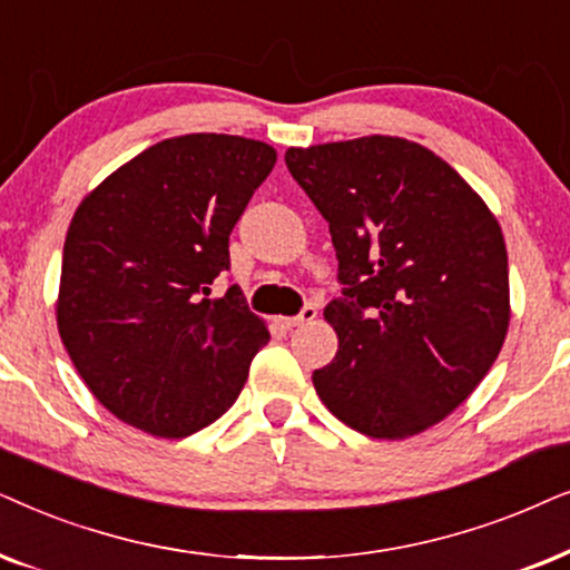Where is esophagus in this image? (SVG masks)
Listing matches in <instances>:
<instances>
[{
	"instance_id": "34e87169",
	"label": "esophagus",
	"mask_w": 570,
	"mask_h": 570,
	"mask_svg": "<svg viewBox=\"0 0 570 570\" xmlns=\"http://www.w3.org/2000/svg\"><path fill=\"white\" fill-rule=\"evenodd\" d=\"M315 317H317V307H315V305H307L305 309H302L299 315H294V317H278V325H281V328H299V325L313 323Z\"/></svg>"
}]
</instances>
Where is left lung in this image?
Segmentation results:
<instances>
[{
  "label": "left lung",
  "instance_id": "obj_1",
  "mask_svg": "<svg viewBox=\"0 0 570 570\" xmlns=\"http://www.w3.org/2000/svg\"><path fill=\"white\" fill-rule=\"evenodd\" d=\"M284 158L328 222L346 286L323 309L338 352L313 373L317 396L362 435H420L472 396L503 348V229L472 185L414 140L364 135Z\"/></svg>",
  "mask_w": 570,
  "mask_h": 570
}]
</instances>
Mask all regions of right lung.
<instances>
[{"mask_svg":"<svg viewBox=\"0 0 570 570\" xmlns=\"http://www.w3.org/2000/svg\"><path fill=\"white\" fill-rule=\"evenodd\" d=\"M276 148L195 132L156 142L90 189L65 237L57 328L88 391L154 438L216 422L268 344L229 268V234Z\"/></svg>","mask_w":570,"mask_h":570,"instance_id":"obj_1","label":"right lung"}]
</instances>
